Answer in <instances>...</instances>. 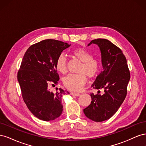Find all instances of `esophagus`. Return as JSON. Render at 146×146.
Wrapping results in <instances>:
<instances>
[{
	"label": "esophagus",
	"mask_w": 146,
	"mask_h": 146,
	"mask_svg": "<svg viewBox=\"0 0 146 146\" xmlns=\"http://www.w3.org/2000/svg\"><path fill=\"white\" fill-rule=\"evenodd\" d=\"M70 94L72 96H79L80 94L78 93V92H70Z\"/></svg>",
	"instance_id": "34e87169"
}]
</instances>
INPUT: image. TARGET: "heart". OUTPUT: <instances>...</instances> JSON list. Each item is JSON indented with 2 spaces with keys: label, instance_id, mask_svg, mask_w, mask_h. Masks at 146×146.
<instances>
[{
  "label": "heart",
  "instance_id": "b5f03b06",
  "mask_svg": "<svg viewBox=\"0 0 146 146\" xmlns=\"http://www.w3.org/2000/svg\"><path fill=\"white\" fill-rule=\"evenodd\" d=\"M72 55L82 62L77 74H70L63 78L64 86L74 91L82 90L86 83L87 78H94L98 76L100 70V63L98 59L92 57V54L83 48H77L72 51ZM56 68L61 74L67 71L68 60L66 56L60 55L56 61Z\"/></svg>",
  "mask_w": 146,
  "mask_h": 146
}]
</instances>
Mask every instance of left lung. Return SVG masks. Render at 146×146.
Masks as SVG:
<instances>
[{
	"instance_id": "8db88e82",
	"label": "left lung",
	"mask_w": 146,
	"mask_h": 146,
	"mask_svg": "<svg viewBox=\"0 0 146 146\" xmlns=\"http://www.w3.org/2000/svg\"><path fill=\"white\" fill-rule=\"evenodd\" d=\"M98 45L101 52L103 70L92 85L94 89H104L94 94L91 93V102L83 110L85 116L95 122H102L111 117L125 100L130 73L122 51L105 39L92 40L88 44Z\"/></svg>"
}]
</instances>
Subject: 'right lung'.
<instances>
[{"label":"right lung","mask_w":146,"mask_h":146,"mask_svg":"<svg viewBox=\"0 0 146 146\" xmlns=\"http://www.w3.org/2000/svg\"><path fill=\"white\" fill-rule=\"evenodd\" d=\"M70 46L55 39H45L31 46L22 60L17 72L22 96L31 113L41 120H54L62 113L61 98L69 92L61 88L54 92L48 85L58 83L56 61Z\"/></svg>","instance_id":"obj_1"}]
</instances>
